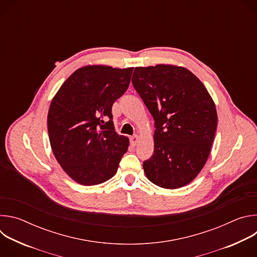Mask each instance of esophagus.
Here are the masks:
<instances>
[{
  "label": "esophagus",
  "mask_w": 257,
  "mask_h": 257,
  "mask_svg": "<svg viewBox=\"0 0 257 257\" xmlns=\"http://www.w3.org/2000/svg\"><path fill=\"white\" fill-rule=\"evenodd\" d=\"M138 141H139V136L138 135H133L131 138H130V142H131V145H133V146H135L137 143H138Z\"/></svg>",
  "instance_id": "esophagus-1"
}]
</instances>
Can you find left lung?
Returning a JSON list of instances; mask_svg holds the SVG:
<instances>
[{"label":"left lung","instance_id":"1","mask_svg":"<svg viewBox=\"0 0 257 257\" xmlns=\"http://www.w3.org/2000/svg\"><path fill=\"white\" fill-rule=\"evenodd\" d=\"M132 83L155 120V151L143 162L154 184L176 189L187 185L204 167L217 115L202 82L183 67L135 68Z\"/></svg>","mask_w":257,"mask_h":257}]
</instances>
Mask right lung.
Wrapping results in <instances>:
<instances>
[{"label": "right lung", "mask_w": 257, "mask_h": 257, "mask_svg": "<svg viewBox=\"0 0 257 257\" xmlns=\"http://www.w3.org/2000/svg\"><path fill=\"white\" fill-rule=\"evenodd\" d=\"M132 71L82 67L63 83L51 102L48 132L54 156L81 185L111 179L128 150L129 139L115 131L112 105L127 90Z\"/></svg>", "instance_id": "add662e5"}]
</instances>
